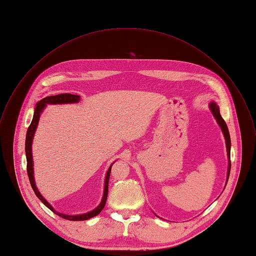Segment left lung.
<instances>
[{
    "mask_svg": "<svg viewBox=\"0 0 256 256\" xmlns=\"http://www.w3.org/2000/svg\"><path fill=\"white\" fill-rule=\"evenodd\" d=\"M210 109L214 115V117L216 118L218 124L220 125L224 139H226V152H228V174H226V184L230 178V132H228V128L226 123L224 122V120L222 119L220 113V107L216 103L214 102H210ZM159 218V216H158Z\"/></svg>",
    "mask_w": 256,
    "mask_h": 256,
    "instance_id": "left-lung-1",
    "label": "left lung"
}]
</instances>
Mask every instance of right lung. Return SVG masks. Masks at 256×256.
Listing matches in <instances>:
<instances>
[{
    "label": "right lung",
    "mask_w": 256,
    "mask_h": 256,
    "mask_svg": "<svg viewBox=\"0 0 256 256\" xmlns=\"http://www.w3.org/2000/svg\"><path fill=\"white\" fill-rule=\"evenodd\" d=\"M80 100V95H74V94H70V93H62V94H58V95H52V96H48L46 98H42L40 101H38L36 104V108H34V117L32 120V123L30 125V127L28 128L26 131V170H28V180L30 182V186L36 194V196L44 202V204L46 206H48L52 212H54L56 214H58V216L64 218V220H74V222H78V220H89L93 216H96L97 214H99L101 212V210H103V208L105 206L106 204V200H107V196H108V182H109V178H110V172H111V167L112 165L109 167V169L107 170L106 176H105V184H104V192H103V196H102V200L99 204V206L94 208L93 210L82 214H76V216H72V214H60L58 212H56L50 202H48V200L40 194V192H38L36 182H34V162H32V139L34 136V132L36 130L38 124V120L40 117L42 112L44 111V109L46 108V104H68V103H76Z\"/></svg>",
    "instance_id": "obj_1"
}]
</instances>
